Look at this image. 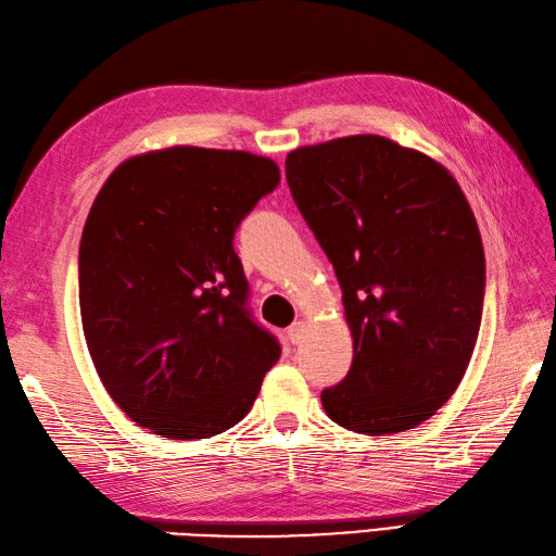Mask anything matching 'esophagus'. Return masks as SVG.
I'll use <instances>...</instances> for the list:
<instances>
[{
	"label": "esophagus",
	"mask_w": 556,
	"mask_h": 556,
	"mask_svg": "<svg viewBox=\"0 0 556 556\" xmlns=\"http://www.w3.org/2000/svg\"><path fill=\"white\" fill-rule=\"evenodd\" d=\"M304 332H306L304 320H294V324L288 328V338H290L292 344H300L302 338H304Z\"/></svg>",
	"instance_id": "obj_1"
}]
</instances>
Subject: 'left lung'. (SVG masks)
Returning a JSON list of instances; mask_svg holds the SVG:
<instances>
[{
    "label": "left lung",
    "instance_id": "obj_1",
    "mask_svg": "<svg viewBox=\"0 0 556 556\" xmlns=\"http://www.w3.org/2000/svg\"><path fill=\"white\" fill-rule=\"evenodd\" d=\"M292 200L336 268L354 356L320 392L338 426L364 435L428 421L466 374L485 294V254L459 182L380 135L300 147Z\"/></svg>",
    "mask_w": 556,
    "mask_h": 556
}]
</instances>
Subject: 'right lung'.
<instances>
[{
	"label": "right lung",
	"instance_id": "1",
	"mask_svg": "<svg viewBox=\"0 0 556 556\" xmlns=\"http://www.w3.org/2000/svg\"><path fill=\"white\" fill-rule=\"evenodd\" d=\"M278 182L266 156L168 147L123 162L97 194L78 254L85 342L111 400L156 435L224 433L278 362L232 250Z\"/></svg>",
	"mask_w": 556,
	"mask_h": 556
}]
</instances>
